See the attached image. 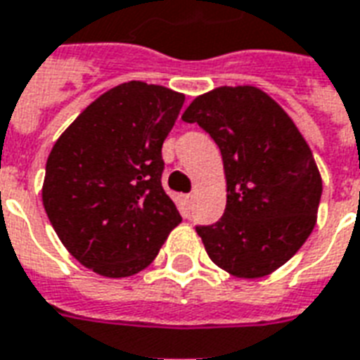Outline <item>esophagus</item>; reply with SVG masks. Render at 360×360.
<instances>
[{
	"instance_id": "1",
	"label": "esophagus",
	"mask_w": 360,
	"mask_h": 360,
	"mask_svg": "<svg viewBox=\"0 0 360 360\" xmlns=\"http://www.w3.org/2000/svg\"><path fill=\"white\" fill-rule=\"evenodd\" d=\"M184 199H186V202H188V205H191V202H193V193H188V195H184Z\"/></svg>"
}]
</instances>
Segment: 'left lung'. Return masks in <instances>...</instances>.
<instances>
[{
  "label": "left lung",
  "mask_w": 360,
  "mask_h": 360,
  "mask_svg": "<svg viewBox=\"0 0 360 360\" xmlns=\"http://www.w3.org/2000/svg\"><path fill=\"white\" fill-rule=\"evenodd\" d=\"M182 119L209 132L224 161V216L195 228L209 258L239 279L279 269L311 235L323 193L298 127L252 85L212 89L197 96Z\"/></svg>",
  "instance_id": "obj_1"
}]
</instances>
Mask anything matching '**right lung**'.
Instances as JSON below:
<instances>
[{"label":"right lung","instance_id":"obj_1","mask_svg":"<svg viewBox=\"0 0 360 360\" xmlns=\"http://www.w3.org/2000/svg\"><path fill=\"white\" fill-rule=\"evenodd\" d=\"M186 96L129 81L91 102L47 158L41 199L68 252L102 277L142 271L182 221L161 148Z\"/></svg>","mask_w":360,"mask_h":360}]
</instances>
